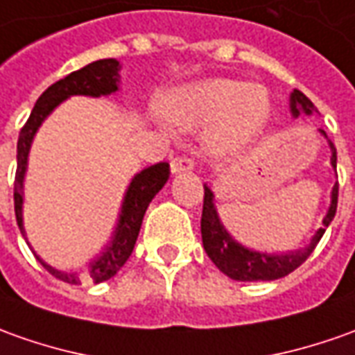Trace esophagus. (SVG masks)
<instances>
[{"instance_id": "esophagus-1", "label": "esophagus", "mask_w": 355, "mask_h": 355, "mask_svg": "<svg viewBox=\"0 0 355 355\" xmlns=\"http://www.w3.org/2000/svg\"><path fill=\"white\" fill-rule=\"evenodd\" d=\"M194 168V161L190 157H175L171 161V173L178 175V173H188Z\"/></svg>"}]
</instances>
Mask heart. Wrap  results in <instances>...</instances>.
Wrapping results in <instances>:
<instances>
[{"label":"heart","instance_id":"b5f03b06","mask_svg":"<svg viewBox=\"0 0 355 355\" xmlns=\"http://www.w3.org/2000/svg\"><path fill=\"white\" fill-rule=\"evenodd\" d=\"M167 114L187 128L211 125L209 146L235 151L248 146L264 128L270 114L268 95L262 87L245 81L211 77L177 89L167 96Z\"/></svg>","mask_w":355,"mask_h":355}]
</instances>
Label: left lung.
<instances>
[{
    "instance_id": "obj_1",
    "label": "left lung",
    "mask_w": 355,
    "mask_h": 355,
    "mask_svg": "<svg viewBox=\"0 0 355 355\" xmlns=\"http://www.w3.org/2000/svg\"><path fill=\"white\" fill-rule=\"evenodd\" d=\"M289 110H291L293 118L301 116V114L311 116L313 112H317L315 105L297 89H293V93L289 95ZM319 132L320 136H324L329 141L330 165L336 171V147L330 141L324 130H319ZM214 200H216V196H214L211 188L204 184V209H202V223L200 225H202V243H204V248H206L211 262L231 279H237V282H270V279L284 278L289 272L299 268L305 260L309 259L315 247L319 245L320 237L324 235V231L336 214L338 182L332 187V192H330V206L327 209V216L322 219V227L315 231V235L311 237L305 247L288 250V252H262V250L248 248L243 243H239L237 239L233 237L225 229V225L221 223Z\"/></svg>"
}]
</instances>
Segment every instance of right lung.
I'll list each match as a JSON object with an SVG mask.
<instances>
[{
	"label": "right lung",
	"instance_id": "obj_1",
	"mask_svg": "<svg viewBox=\"0 0 355 355\" xmlns=\"http://www.w3.org/2000/svg\"><path fill=\"white\" fill-rule=\"evenodd\" d=\"M120 62L114 58H107V60H96L89 66L77 69L73 73H69L64 79L56 81L54 85H50L42 95L38 96L35 108L31 112V116L26 120V124L19 134V141H17V173H15V218L17 225L21 229V235L26 239L25 225H23V204H25V177L26 167H28V153H31V146L35 139L38 128L42 126L46 118L54 112V108L60 107L66 98L76 95L83 96H107L114 95L118 91V83H120ZM168 163L161 161L157 165L146 167L139 171L134 178L130 180L124 198H122V206L118 211V221L114 225V231L110 235V241L103 247V250L96 254L95 259L87 264L83 272H64L54 266H50L48 262L40 259L36 254L33 247L31 250L35 252L36 260L44 266L52 276H56L62 282L67 284H83V282H93V284H101L110 279L118 270L126 264L130 259L134 245H136L137 235H139V227L146 216V209L149 202L155 198L161 188L165 187L168 180Z\"/></svg>",
	"mask_w": 355,
	"mask_h": 355
}]
</instances>
